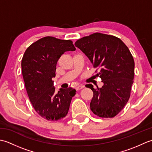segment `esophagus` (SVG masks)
Segmentation results:
<instances>
[{"label": "esophagus", "instance_id": "obj_1", "mask_svg": "<svg viewBox=\"0 0 152 152\" xmlns=\"http://www.w3.org/2000/svg\"><path fill=\"white\" fill-rule=\"evenodd\" d=\"M84 86H83V85H79V86H77L76 87V89L77 90V91H78V90H80V89H82V88H84Z\"/></svg>", "mask_w": 152, "mask_h": 152}]
</instances>
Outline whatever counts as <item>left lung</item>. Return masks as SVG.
Segmentation results:
<instances>
[{
	"label": "left lung",
	"instance_id": "8db88e82",
	"mask_svg": "<svg viewBox=\"0 0 152 152\" xmlns=\"http://www.w3.org/2000/svg\"><path fill=\"white\" fill-rule=\"evenodd\" d=\"M99 72L102 88L91 89V111L101 118H113L124 108L130 97L134 75V62L127 46L119 38L102 33L83 37L75 42Z\"/></svg>",
	"mask_w": 152,
	"mask_h": 152
}]
</instances>
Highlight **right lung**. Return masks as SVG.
I'll use <instances>...</instances> for the list:
<instances>
[{
    "mask_svg": "<svg viewBox=\"0 0 152 152\" xmlns=\"http://www.w3.org/2000/svg\"><path fill=\"white\" fill-rule=\"evenodd\" d=\"M71 40L46 37L32 44L21 60V69L28 98L35 111L48 120L57 121L65 117L76 90L53 85L57 61L69 51H75Z\"/></svg>",
    "mask_w": 152,
    "mask_h": 152,
    "instance_id": "right-lung-1",
    "label": "right lung"
}]
</instances>
